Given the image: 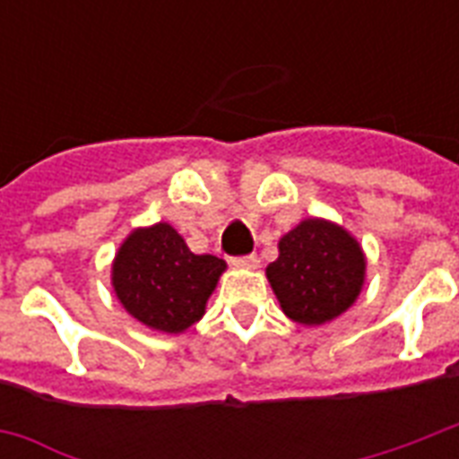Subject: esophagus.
I'll list each match as a JSON object with an SVG mask.
<instances>
[{
  "label": "esophagus",
  "instance_id": "1",
  "mask_svg": "<svg viewBox=\"0 0 459 459\" xmlns=\"http://www.w3.org/2000/svg\"><path fill=\"white\" fill-rule=\"evenodd\" d=\"M236 264L238 266H245V269H257V266H259V257H257V255H255V252H250V255L236 257Z\"/></svg>",
  "mask_w": 459,
  "mask_h": 459
}]
</instances>
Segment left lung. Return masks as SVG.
<instances>
[{"instance_id":"8db88e82","label":"left lung","mask_w":459,"mask_h":459,"mask_svg":"<svg viewBox=\"0 0 459 459\" xmlns=\"http://www.w3.org/2000/svg\"><path fill=\"white\" fill-rule=\"evenodd\" d=\"M279 259L266 279L283 312L298 324L316 326L342 314L364 283V255L348 230L307 219L281 238Z\"/></svg>"}]
</instances>
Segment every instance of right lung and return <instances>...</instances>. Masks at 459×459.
<instances>
[{
  "instance_id": "add662e5",
  "label": "right lung",
  "mask_w": 459,
  "mask_h": 459,
  "mask_svg": "<svg viewBox=\"0 0 459 459\" xmlns=\"http://www.w3.org/2000/svg\"><path fill=\"white\" fill-rule=\"evenodd\" d=\"M226 262L195 255L169 226L133 230L114 262V290L121 305L147 326L180 333L204 314Z\"/></svg>"
}]
</instances>
